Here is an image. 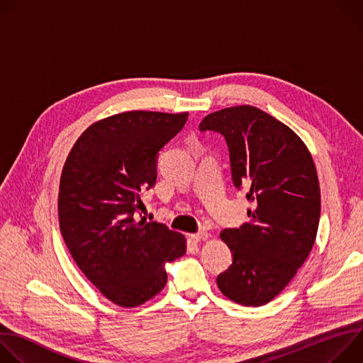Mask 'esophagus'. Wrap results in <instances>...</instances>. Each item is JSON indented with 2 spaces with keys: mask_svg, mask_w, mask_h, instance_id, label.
<instances>
[{
  "mask_svg": "<svg viewBox=\"0 0 363 363\" xmlns=\"http://www.w3.org/2000/svg\"><path fill=\"white\" fill-rule=\"evenodd\" d=\"M206 238H208V233H206V231H199V233L191 234V240L194 242H201V241H205Z\"/></svg>",
  "mask_w": 363,
  "mask_h": 363,
  "instance_id": "1",
  "label": "esophagus"
}]
</instances>
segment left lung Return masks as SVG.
<instances>
[{"label": "left lung", "mask_w": 363, "mask_h": 363, "mask_svg": "<svg viewBox=\"0 0 363 363\" xmlns=\"http://www.w3.org/2000/svg\"><path fill=\"white\" fill-rule=\"evenodd\" d=\"M201 132H218L230 150L235 188L250 186V223L221 231L233 264L217 277L221 293L242 306L272 301L313 248L320 218L316 167L284 123L250 105L205 116Z\"/></svg>", "instance_id": "obj_1"}]
</instances>
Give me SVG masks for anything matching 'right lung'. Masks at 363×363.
Returning <instances> with one entry per match:
<instances>
[{"label": "right lung", "mask_w": 363, "mask_h": 363, "mask_svg": "<svg viewBox=\"0 0 363 363\" xmlns=\"http://www.w3.org/2000/svg\"><path fill=\"white\" fill-rule=\"evenodd\" d=\"M188 112L132 111L90 125L62 171L59 223L73 260L99 291L136 307L167 284L165 264L186 251L185 237L138 218L143 189L157 182L158 152Z\"/></svg>", "instance_id": "add662e5"}]
</instances>
